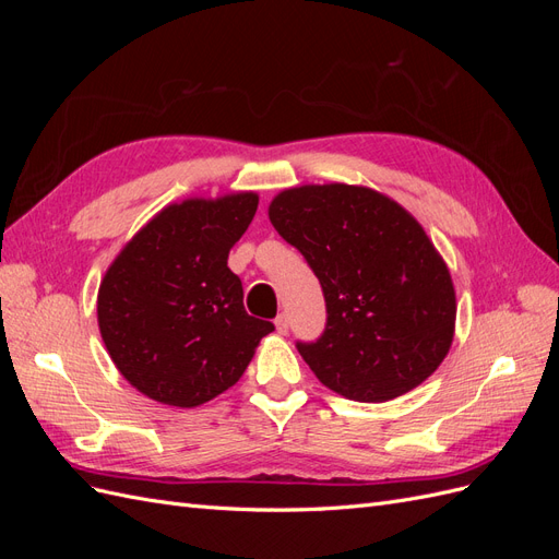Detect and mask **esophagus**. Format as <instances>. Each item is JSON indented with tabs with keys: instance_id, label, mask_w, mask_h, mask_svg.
<instances>
[{
	"instance_id": "esophagus-1",
	"label": "esophagus",
	"mask_w": 559,
	"mask_h": 559,
	"mask_svg": "<svg viewBox=\"0 0 559 559\" xmlns=\"http://www.w3.org/2000/svg\"><path fill=\"white\" fill-rule=\"evenodd\" d=\"M275 329H277V333H280V335H286V333H289V317H286V314H280V317L275 319Z\"/></svg>"
}]
</instances>
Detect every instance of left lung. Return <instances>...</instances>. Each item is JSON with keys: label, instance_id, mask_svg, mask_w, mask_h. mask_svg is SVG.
<instances>
[{"label": "left lung", "instance_id": "8db88e82", "mask_svg": "<svg viewBox=\"0 0 559 559\" xmlns=\"http://www.w3.org/2000/svg\"><path fill=\"white\" fill-rule=\"evenodd\" d=\"M270 224L319 277L326 331L298 343L331 392L361 403L408 394L454 341L450 267L394 198L357 183H302L267 205Z\"/></svg>", "mask_w": 559, "mask_h": 559}]
</instances>
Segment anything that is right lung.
Listing matches in <instances>:
<instances>
[{
    "instance_id": "obj_1",
    "label": "right lung",
    "mask_w": 559,
    "mask_h": 559,
    "mask_svg": "<svg viewBox=\"0 0 559 559\" xmlns=\"http://www.w3.org/2000/svg\"><path fill=\"white\" fill-rule=\"evenodd\" d=\"M259 193L170 202L132 235L97 289V326L114 366L140 394L175 408L224 394L275 326L249 317L228 253Z\"/></svg>"
}]
</instances>
